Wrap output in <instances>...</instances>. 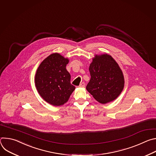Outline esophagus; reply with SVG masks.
I'll return each instance as SVG.
<instances>
[{"mask_svg":"<svg viewBox=\"0 0 156 156\" xmlns=\"http://www.w3.org/2000/svg\"><path fill=\"white\" fill-rule=\"evenodd\" d=\"M79 86H80V87H85V83H84V82H82V83L80 84Z\"/></svg>","mask_w":156,"mask_h":156,"instance_id":"esophagus-1","label":"esophagus"}]
</instances>
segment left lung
Listing matches in <instances>:
<instances>
[{"label": "left lung", "mask_w": 156, "mask_h": 156, "mask_svg": "<svg viewBox=\"0 0 156 156\" xmlns=\"http://www.w3.org/2000/svg\"><path fill=\"white\" fill-rule=\"evenodd\" d=\"M91 80L86 90L100 103L115 100L124 87L123 73L115 60L108 54L96 55L89 68Z\"/></svg>", "instance_id": "obj_1"}]
</instances>
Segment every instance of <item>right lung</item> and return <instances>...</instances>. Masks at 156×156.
Masks as SVG:
<instances>
[{"mask_svg":"<svg viewBox=\"0 0 156 156\" xmlns=\"http://www.w3.org/2000/svg\"><path fill=\"white\" fill-rule=\"evenodd\" d=\"M69 60L57 53L44 59L39 66L35 76V84L41 96L55 106L67 102L75 90L70 83L71 75L66 70Z\"/></svg>","mask_w":156,"mask_h":156,"instance_id":"add662e5","label":"right lung"}]
</instances>
